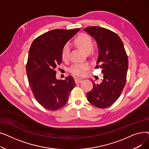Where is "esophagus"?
Returning a JSON list of instances; mask_svg holds the SVG:
<instances>
[{
	"label": "esophagus",
	"instance_id": "34e87169",
	"mask_svg": "<svg viewBox=\"0 0 149 149\" xmlns=\"http://www.w3.org/2000/svg\"><path fill=\"white\" fill-rule=\"evenodd\" d=\"M81 81H82V79H80V78H77V79H75V83H80Z\"/></svg>",
	"mask_w": 149,
	"mask_h": 149
}]
</instances>
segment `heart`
<instances>
[{
	"instance_id": "heart-1",
	"label": "heart",
	"mask_w": 149,
	"mask_h": 149,
	"mask_svg": "<svg viewBox=\"0 0 149 149\" xmlns=\"http://www.w3.org/2000/svg\"><path fill=\"white\" fill-rule=\"evenodd\" d=\"M75 43L81 49L86 52H89L92 47V40L91 37L86 34L81 33L78 36L75 38ZM70 51L69 45L65 44L62 48L61 57L63 60H68ZM89 68L87 63H75L70 68V71L72 74L76 75H84L86 70Z\"/></svg>"
}]
</instances>
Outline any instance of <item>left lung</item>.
<instances>
[{"label":"left lung","mask_w":149,"mask_h":149,"mask_svg":"<svg viewBox=\"0 0 149 149\" xmlns=\"http://www.w3.org/2000/svg\"><path fill=\"white\" fill-rule=\"evenodd\" d=\"M97 41L99 53L95 68H102L103 79L93 84L87 93L89 102L98 108L111 106L120 97L126 83L128 57L120 37L113 31L99 26L84 29Z\"/></svg>","instance_id":"8db88e82"}]
</instances>
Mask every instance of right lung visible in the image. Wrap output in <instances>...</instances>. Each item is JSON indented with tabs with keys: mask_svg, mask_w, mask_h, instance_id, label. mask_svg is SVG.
Returning a JSON list of instances; mask_svg holds the SVG:
<instances>
[{
	"mask_svg": "<svg viewBox=\"0 0 149 149\" xmlns=\"http://www.w3.org/2000/svg\"><path fill=\"white\" fill-rule=\"evenodd\" d=\"M79 30H51L37 37L31 45L26 66L28 82L37 102L48 110L64 106L75 85L71 76L57 80L55 69L61 63L63 47Z\"/></svg>",
	"mask_w": 149,
	"mask_h": 149,
	"instance_id": "obj_1",
	"label": "right lung"
}]
</instances>
